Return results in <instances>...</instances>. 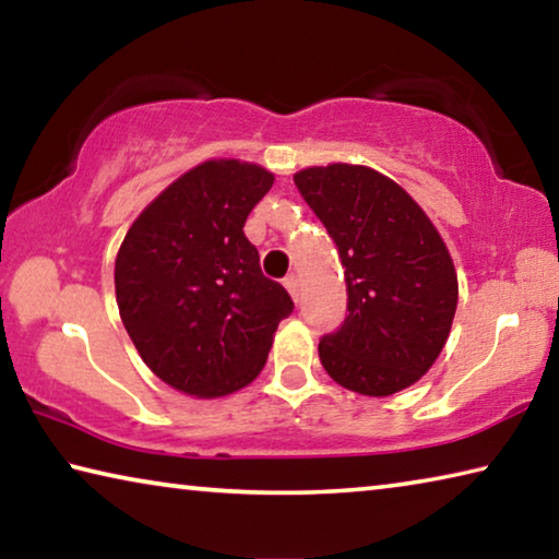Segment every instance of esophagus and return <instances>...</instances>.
Instances as JSON below:
<instances>
[{
  "mask_svg": "<svg viewBox=\"0 0 559 559\" xmlns=\"http://www.w3.org/2000/svg\"><path fill=\"white\" fill-rule=\"evenodd\" d=\"M283 286H286V290L290 293V298L293 300H296L298 302V296H300V286H298V276H293V273H290V276H286V278H283Z\"/></svg>",
  "mask_w": 559,
  "mask_h": 559,
  "instance_id": "34e87169",
  "label": "esophagus"
}]
</instances>
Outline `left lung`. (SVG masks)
Here are the masks:
<instances>
[{
    "label": "left lung",
    "mask_w": 559,
    "mask_h": 559,
    "mask_svg": "<svg viewBox=\"0 0 559 559\" xmlns=\"http://www.w3.org/2000/svg\"><path fill=\"white\" fill-rule=\"evenodd\" d=\"M293 179L345 266L349 316L320 340V362L349 392L406 390L437 362L456 316L447 243L409 192L372 167L333 163Z\"/></svg>",
    "instance_id": "left-lung-1"
}]
</instances>
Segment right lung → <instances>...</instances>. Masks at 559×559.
<instances>
[{"label": "right lung", "mask_w": 559, "mask_h": 559, "mask_svg": "<svg viewBox=\"0 0 559 559\" xmlns=\"http://www.w3.org/2000/svg\"><path fill=\"white\" fill-rule=\"evenodd\" d=\"M273 179L257 163L206 159L138 214L118 249L122 325L150 370L187 396L216 400L257 380L293 310L243 234Z\"/></svg>", "instance_id": "1"}]
</instances>
